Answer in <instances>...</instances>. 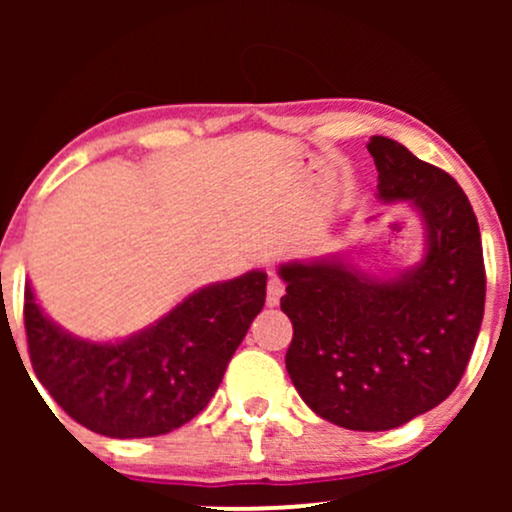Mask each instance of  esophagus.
<instances>
[{"instance_id": "esophagus-1", "label": "esophagus", "mask_w": 512, "mask_h": 512, "mask_svg": "<svg viewBox=\"0 0 512 512\" xmlns=\"http://www.w3.org/2000/svg\"><path fill=\"white\" fill-rule=\"evenodd\" d=\"M286 293V286H284V281L279 279V276H269V281H267V305L269 308H274V305H279V301H281V296H284Z\"/></svg>"}]
</instances>
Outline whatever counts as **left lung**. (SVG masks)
<instances>
[{
	"label": "left lung",
	"mask_w": 512,
	"mask_h": 512,
	"mask_svg": "<svg viewBox=\"0 0 512 512\" xmlns=\"http://www.w3.org/2000/svg\"><path fill=\"white\" fill-rule=\"evenodd\" d=\"M378 197L409 202L426 228L416 267L380 279L351 262L281 264L293 339L286 370L317 416L390 431L448 399L467 370L486 301L479 223L462 187L407 146L373 137Z\"/></svg>",
	"instance_id": "left-lung-1"
}]
</instances>
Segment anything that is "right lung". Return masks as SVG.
<instances>
[{
    "mask_svg": "<svg viewBox=\"0 0 512 512\" xmlns=\"http://www.w3.org/2000/svg\"><path fill=\"white\" fill-rule=\"evenodd\" d=\"M267 274L204 286L122 342L64 332L26 286L23 322L38 380L76 424L108 438H151L187 424L219 390L260 313Z\"/></svg>",
    "mask_w": 512,
    "mask_h": 512,
    "instance_id": "add662e5",
    "label": "right lung"
}]
</instances>
